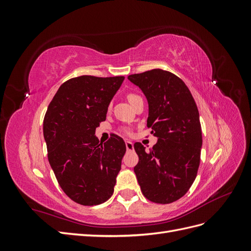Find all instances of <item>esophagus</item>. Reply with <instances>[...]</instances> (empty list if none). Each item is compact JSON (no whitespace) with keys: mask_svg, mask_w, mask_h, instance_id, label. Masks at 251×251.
<instances>
[{"mask_svg":"<svg viewBox=\"0 0 251 251\" xmlns=\"http://www.w3.org/2000/svg\"><path fill=\"white\" fill-rule=\"evenodd\" d=\"M126 148L127 151H132L134 149V144L131 141H126Z\"/></svg>","mask_w":251,"mask_h":251,"instance_id":"1","label":"esophagus"}]
</instances>
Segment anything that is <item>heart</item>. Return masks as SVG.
Returning <instances> with one entry per match:
<instances>
[{"label": "heart", "instance_id": "obj_1", "mask_svg": "<svg viewBox=\"0 0 251 251\" xmlns=\"http://www.w3.org/2000/svg\"><path fill=\"white\" fill-rule=\"evenodd\" d=\"M138 97H140V96L131 93V94H128V95H127V100H128V101L132 102L133 100H135L136 98H138ZM123 132H124V134H126V135H127V136L132 135V131H131L130 128H128V127H124V128H123Z\"/></svg>", "mask_w": 251, "mask_h": 251}]
</instances>
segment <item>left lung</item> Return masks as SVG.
Returning a JSON list of instances; mask_svg holds the SVG:
<instances>
[{"instance_id":"left-lung-1","label":"left lung","mask_w":251,"mask_h":251,"mask_svg":"<svg viewBox=\"0 0 251 251\" xmlns=\"http://www.w3.org/2000/svg\"><path fill=\"white\" fill-rule=\"evenodd\" d=\"M149 102L148 127L158 137L146 151L134 144L139 157L134 172L141 192L151 202L169 204L183 197L198 173L202 132L194 97L177 75L153 69L127 76Z\"/></svg>"}]
</instances>
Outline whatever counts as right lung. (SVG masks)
Wrapping results in <instances>:
<instances>
[{"label":"right lung","instance_id":"obj_1","mask_svg":"<svg viewBox=\"0 0 251 251\" xmlns=\"http://www.w3.org/2000/svg\"><path fill=\"white\" fill-rule=\"evenodd\" d=\"M124 79L71 78L59 87L45 114L44 137L56 180L71 200L86 206L111 198L121 169L124 139L112 135L102 144L94 134Z\"/></svg>","mask_w":251,"mask_h":251}]
</instances>
